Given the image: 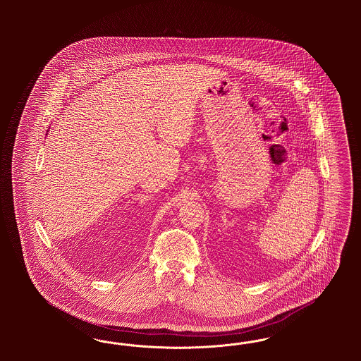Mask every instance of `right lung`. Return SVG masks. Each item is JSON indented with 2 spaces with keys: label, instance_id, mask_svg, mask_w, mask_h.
<instances>
[{
  "label": "right lung",
  "instance_id": "obj_1",
  "mask_svg": "<svg viewBox=\"0 0 361 361\" xmlns=\"http://www.w3.org/2000/svg\"><path fill=\"white\" fill-rule=\"evenodd\" d=\"M46 135H47V134H46Z\"/></svg>",
  "mask_w": 361,
  "mask_h": 361
}]
</instances>
